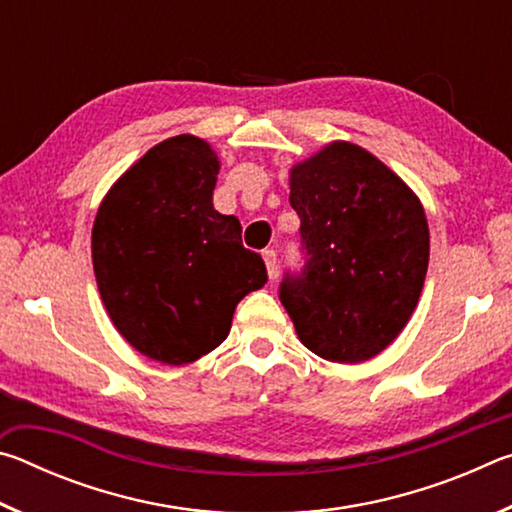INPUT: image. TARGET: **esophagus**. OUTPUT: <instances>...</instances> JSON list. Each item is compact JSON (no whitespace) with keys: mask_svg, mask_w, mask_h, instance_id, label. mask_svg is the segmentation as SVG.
Listing matches in <instances>:
<instances>
[{"mask_svg":"<svg viewBox=\"0 0 512 512\" xmlns=\"http://www.w3.org/2000/svg\"><path fill=\"white\" fill-rule=\"evenodd\" d=\"M262 255H264V264H266L268 277H271V280H275V277H277V255H275V250L273 248H266Z\"/></svg>","mask_w":512,"mask_h":512,"instance_id":"1","label":"esophagus"}]
</instances>
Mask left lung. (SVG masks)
Returning <instances> with one entry per match:
<instances>
[{
    "mask_svg": "<svg viewBox=\"0 0 512 512\" xmlns=\"http://www.w3.org/2000/svg\"><path fill=\"white\" fill-rule=\"evenodd\" d=\"M305 266L280 300L298 339L318 357L361 363L409 323L429 266L420 198L375 155L332 142L289 173Z\"/></svg>",
    "mask_w": 512,
    "mask_h": 512,
    "instance_id": "left-lung-1",
    "label": "left lung"
}]
</instances>
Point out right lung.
Masks as SVG:
<instances>
[{"label": "right lung", "instance_id": "add662e5", "mask_svg": "<svg viewBox=\"0 0 512 512\" xmlns=\"http://www.w3.org/2000/svg\"><path fill=\"white\" fill-rule=\"evenodd\" d=\"M219 167L201 137H169L110 187L94 219L92 264L110 320L169 366L219 348L239 300L268 280L237 216L214 210Z\"/></svg>", "mask_w": 512, "mask_h": 512}]
</instances>
